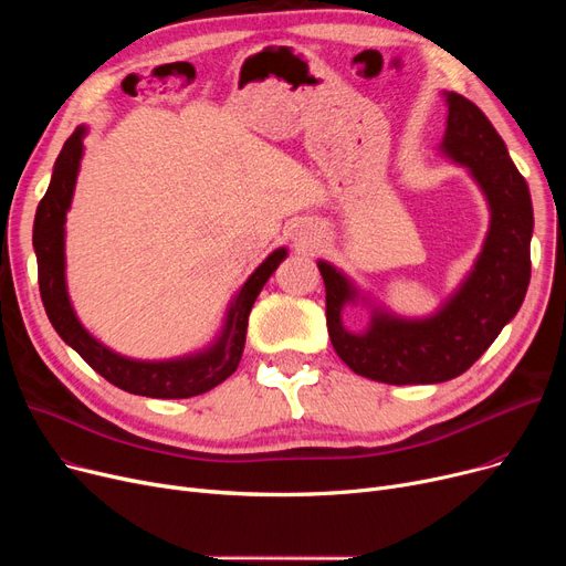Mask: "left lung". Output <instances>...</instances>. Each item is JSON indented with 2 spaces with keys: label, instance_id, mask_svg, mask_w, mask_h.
Listing matches in <instances>:
<instances>
[{
  "label": "left lung",
  "instance_id": "8db88e82",
  "mask_svg": "<svg viewBox=\"0 0 566 566\" xmlns=\"http://www.w3.org/2000/svg\"><path fill=\"white\" fill-rule=\"evenodd\" d=\"M442 148L484 190L491 227L472 273L438 314L406 321L376 312L367 333L353 335L342 325V310L358 291L318 261L333 348L355 374L378 382L427 385L461 376L516 316L530 284L534 218L527 184L486 114L454 92L448 94Z\"/></svg>",
  "mask_w": 566,
  "mask_h": 566
}]
</instances>
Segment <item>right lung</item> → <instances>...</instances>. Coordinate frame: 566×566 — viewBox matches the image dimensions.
Wrapping results in <instances>:
<instances>
[{"mask_svg":"<svg viewBox=\"0 0 566 566\" xmlns=\"http://www.w3.org/2000/svg\"><path fill=\"white\" fill-rule=\"evenodd\" d=\"M84 133L86 128L77 126L75 133L66 139L62 154H59L54 163L50 188L36 208L34 220L39 289L52 328L71 348L80 353V358L88 367L98 371L112 385H116V388H122L130 395L154 399H188L213 390L216 385L227 380L235 371L238 363H241L252 305L268 277L275 273V268L286 256V250H275L241 286L235 301L229 307L220 339L208 350L190 355V358L165 363L130 360L109 350L82 328V323L77 321L71 307L64 277V222L75 190Z\"/></svg>","mask_w":566,"mask_h":566,"instance_id":"right-lung-1","label":"right lung"}]
</instances>
